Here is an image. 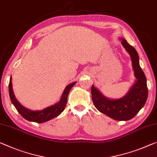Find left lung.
I'll list each match as a JSON object with an SVG mask.
<instances>
[{"instance_id": "left-lung-1", "label": "left lung", "mask_w": 157, "mask_h": 157, "mask_svg": "<svg viewBox=\"0 0 157 157\" xmlns=\"http://www.w3.org/2000/svg\"><path fill=\"white\" fill-rule=\"evenodd\" d=\"M121 43L131 55L136 83L124 98L118 100H109L105 98L97 88L92 86L91 94L95 107L100 112L117 121L130 120L143 107L148 96L147 79L139 63V57L135 48L122 38Z\"/></svg>"}]
</instances>
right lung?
Listing matches in <instances>:
<instances>
[{"label": "right lung", "mask_w": 157, "mask_h": 157, "mask_svg": "<svg viewBox=\"0 0 157 157\" xmlns=\"http://www.w3.org/2000/svg\"><path fill=\"white\" fill-rule=\"evenodd\" d=\"M75 83L76 82H74V83L69 84L66 87L59 102L40 111L29 110L21 106L20 103H19L18 101L16 100L15 97H14L11 78L10 79L9 83L10 98L12 103L13 104L16 109L18 111V112L21 115V117L25 118V119L29 121H33L40 124V123L46 122L50 119H54V118L57 117V116H59L63 112L65 106L67 105V97H68L69 91H70L72 87L75 85Z\"/></svg>", "instance_id": "1"}]
</instances>
